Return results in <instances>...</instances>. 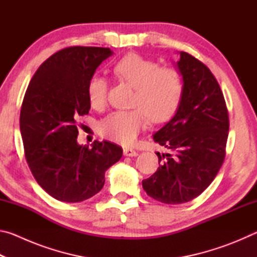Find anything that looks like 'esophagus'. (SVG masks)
Segmentation results:
<instances>
[{
  "label": "esophagus",
  "instance_id": "esophagus-1",
  "mask_svg": "<svg viewBox=\"0 0 257 257\" xmlns=\"http://www.w3.org/2000/svg\"><path fill=\"white\" fill-rule=\"evenodd\" d=\"M123 155L124 156H137L138 155V152H136L135 150H133V149H124L123 150Z\"/></svg>",
  "mask_w": 257,
  "mask_h": 257
}]
</instances>
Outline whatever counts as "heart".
I'll return each mask as SVG.
<instances>
[{
    "label": "heart",
    "mask_w": 257,
    "mask_h": 257,
    "mask_svg": "<svg viewBox=\"0 0 257 257\" xmlns=\"http://www.w3.org/2000/svg\"><path fill=\"white\" fill-rule=\"evenodd\" d=\"M119 80L134 87L129 111H114L98 125L103 137L122 145H132L138 134L146 128L149 118L155 123L171 118L179 106L184 93V77L175 68L160 67L156 61L137 53L121 58L113 67ZM90 106L102 108L106 103L107 81L104 77L93 76L87 85Z\"/></svg>",
    "instance_id": "heart-1"
}]
</instances>
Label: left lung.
I'll list each match as a JSON object with an SVG mask.
<instances>
[{"mask_svg":"<svg viewBox=\"0 0 257 257\" xmlns=\"http://www.w3.org/2000/svg\"><path fill=\"white\" fill-rule=\"evenodd\" d=\"M177 67L185 82L181 101L153 136L171 153H156L160 167L143 180L149 196L171 205L196 198L211 185L224 161L229 132L228 108L210 69L186 52Z\"/></svg>","mask_w":257,"mask_h":257,"instance_id":"1","label":"left lung"}]
</instances>
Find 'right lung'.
Wrapping results in <instances>:
<instances>
[{"label":"right lung","instance_id":"add662e5","mask_svg":"<svg viewBox=\"0 0 257 257\" xmlns=\"http://www.w3.org/2000/svg\"><path fill=\"white\" fill-rule=\"evenodd\" d=\"M113 52L106 47L71 46L41 64L26 90L20 133L26 160L43 189L61 202L78 203L103 188L104 175L122 156L111 142L92 149L77 143V119L90 104L87 85Z\"/></svg>","mask_w":257,"mask_h":257}]
</instances>
